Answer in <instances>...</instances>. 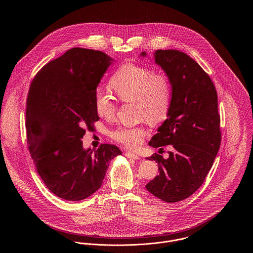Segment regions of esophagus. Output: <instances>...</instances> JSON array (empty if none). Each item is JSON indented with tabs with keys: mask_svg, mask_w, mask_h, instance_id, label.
Segmentation results:
<instances>
[{
	"mask_svg": "<svg viewBox=\"0 0 253 253\" xmlns=\"http://www.w3.org/2000/svg\"><path fill=\"white\" fill-rule=\"evenodd\" d=\"M125 157H128V158H131V159H139V157L137 156V155H135V154H133V153H131V152H127V153H125Z\"/></svg>",
	"mask_w": 253,
	"mask_h": 253,
	"instance_id": "obj_1",
	"label": "esophagus"
}]
</instances>
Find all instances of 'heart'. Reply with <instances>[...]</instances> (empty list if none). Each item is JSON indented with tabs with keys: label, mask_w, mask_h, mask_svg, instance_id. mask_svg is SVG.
Here are the masks:
<instances>
[{
	"label": "heart",
	"mask_w": 253,
	"mask_h": 253,
	"mask_svg": "<svg viewBox=\"0 0 253 253\" xmlns=\"http://www.w3.org/2000/svg\"><path fill=\"white\" fill-rule=\"evenodd\" d=\"M110 85L123 101L136 102L138 117L152 122L163 120L168 113L171 89L168 78L140 65L127 63L113 75ZM96 114L105 120L115 118L117 105L108 93L99 88L96 92ZM148 129L143 125L119 126L111 132V137L129 149L142 143Z\"/></svg>",
	"instance_id": "1"
}]
</instances>
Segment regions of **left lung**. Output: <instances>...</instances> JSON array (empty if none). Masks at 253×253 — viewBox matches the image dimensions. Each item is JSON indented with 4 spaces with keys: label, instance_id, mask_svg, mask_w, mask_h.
Wrapping results in <instances>:
<instances>
[{
    "label": "left lung",
    "instance_id": "8db88e82",
    "mask_svg": "<svg viewBox=\"0 0 253 253\" xmlns=\"http://www.w3.org/2000/svg\"><path fill=\"white\" fill-rule=\"evenodd\" d=\"M155 61L168 76L171 99L167 120L149 145L162 150L169 145L172 151L167 159L158 154L149 157L158 164L159 174L146 189L157 198L174 203L200 188L219 151L217 93L209 75L187 54L174 49L157 50Z\"/></svg>",
    "mask_w": 253,
    "mask_h": 253
}]
</instances>
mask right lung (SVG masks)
<instances>
[{
  "mask_svg": "<svg viewBox=\"0 0 253 253\" xmlns=\"http://www.w3.org/2000/svg\"><path fill=\"white\" fill-rule=\"evenodd\" d=\"M113 60L101 51L70 49L44 65L30 85L28 150L45 186L64 200L80 201L96 192L109 162L121 155L115 145L101 144L93 153L82 141L99 120L96 87Z\"/></svg>",
  "mask_w": 253,
  "mask_h": 253,
  "instance_id": "1",
  "label": "right lung"
}]
</instances>
